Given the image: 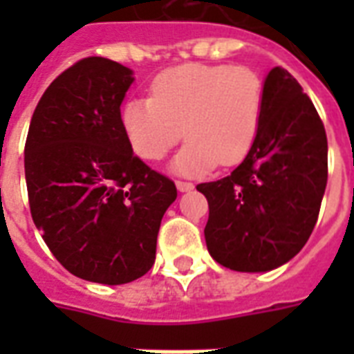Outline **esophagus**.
<instances>
[{"label":"esophagus","mask_w":354,"mask_h":354,"mask_svg":"<svg viewBox=\"0 0 354 354\" xmlns=\"http://www.w3.org/2000/svg\"><path fill=\"white\" fill-rule=\"evenodd\" d=\"M176 187H178V191H180V193H185V191H191L194 185L191 182H183V180H178Z\"/></svg>","instance_id":"esophagus-1"}]
</instances>
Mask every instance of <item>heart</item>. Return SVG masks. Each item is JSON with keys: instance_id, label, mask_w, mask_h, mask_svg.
<instances>
[{"instance_id": "1", "label": "heart", "mask_w": 354, "mask_h": 354, "mask_svg": "<svg viewBox=\"0 0 354 354\" xmlns=\"http://www.w3.org/2000/svg\"><path fill=\"white\" fill-rule=\"evenodd\" d=\"M263 108L264 86L253 69L191 62L156 75L150 99L124 102L119 121L130 149L147 161L163 160L185 133L172 169L194 176L241 163L255 145Z\"/></svg>"}]
</instances>
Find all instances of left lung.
I'll return each instance as SVG.
<instances>
[{
  "instance_id": "8db88e82",
  "label": "left lung",
  "mask_w": 354,
  "mask_h": 354,
  "mask_svg": "<svg viewBox=\"0 0 354 354\" xmlns=\"http://www.w3.org/2000/svg\"><path fill=\"white\" fill-rule=\"evenodd\" d=\"M327 185V133L313 101L286 69L264 80V108L250 154L226 178L198 183L209 218L205 244L236 272H268L299 253Z\"/></svg>"
}]
</instances>
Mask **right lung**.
<instances>
[{"mask_svg": "<svg viewBox=\"0 0 354 354\" xmlns=\"http://www.w3.org/2000/svg\"><path fill=\"white\" fill-rule=\"evenodd\" d=\"M132 71L102 57L75 62L44 91L25 141L35 226L64 268L122 285L152 268L171 178L133 156L119 112Z\"/></svg>", "mask_w": 354, "mask_h": 354, "instance_id": "obj_1", "label": "right lung"}]
</instances>
